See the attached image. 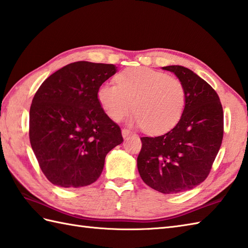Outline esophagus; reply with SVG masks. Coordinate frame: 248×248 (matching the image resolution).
<instances>
[{
    "instance_id": "1",
    "label": "esophagus",
    "mask_w": 248,
    "mask_h": 248,
    "mask_svg": "<svg viewBox=\"0 0 248 248\" xmlns=\"http://www.w3.org/2000/svg\"><path fill=\"white\" fill-rule=\"evenodd\" d=\"M131 135V131L129 130V129H127V128H124V129H122V136H123V138L125 139V138H127L128 136H130Z\"/></svg>"
}]
</instances>
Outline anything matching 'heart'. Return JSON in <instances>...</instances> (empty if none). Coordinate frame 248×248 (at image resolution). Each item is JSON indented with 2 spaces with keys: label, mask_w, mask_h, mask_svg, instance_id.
<instances>
[{
  "label": "heart",
  "mask_w": 248,
  "mask_h": 248,
  "mask_svg": "<svg viewBox=\"0 0 248 248\" xmlns=\"http://www.w3.org/2000/svg\"><path fill=\"white\" fill-rule=\"evenodd\" d=\"M103 111L120 122L134 109L133 123L146 133L158 135L170 130L183 117L186 90L176 76L145 67L129 68L115 76V85L104 82L96 91Z\"/></svg>",
  "instance_id": "obj_1"
}]
</instances>
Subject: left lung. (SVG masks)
Returning <instances> with one entry per match:
<instances>
[{
    "label": "left lung",
    "instance_id": "1",
    "mask_svg": "<svg viewBox=\"0 0 248 248\" xmlns=\"http://www.w3.org/2000/svg\"><path fill=\"white\" fill-rule=\"evenodd\" d=\"M163 70L184 82L186 104L178 124L158 137H142L137 159L142 180L163 194L193 189L210 173L224 135V113L216 90L181 65Z\"/></svg>",
    "mask_w": 248,
    "mask_h": 248
}]
</instances>
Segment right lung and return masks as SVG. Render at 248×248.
I'll use <instances>...</instances> for the list:
<instances>
[{"instance_id":"1","label":"right lung","mask_w":248,"mask_h":248,"mask_svg":"<svg viewBox=\"0 0 248 248\" xmlns=\"http://www.w3.org/2000/svg\"><path fill=\"white\" fill-rule=\"evenodd\" d=\"M115 65L78 62L42 82L30 109V141L46 177L79 188L100 177L107 154L123 142L120 126L103 111L96 91Z\"/></svg>"}]
</instances>
